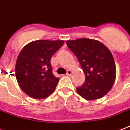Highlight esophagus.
Listing matches in <instances>:
<instances>
[{
	"mask_svg": "<svg viewBox=\"0 0 130 130\" xmlns=\"http://www.w3.org/2000/svg\"><path fill=\"white\" fill-rule=\"evenodd\" d=\"M72 74V72L71 71V70H67V74H66V75H67V76H71Z\"/></svg>",
	"mask_w": 130,
	"mask_h": 130,
	"instance_id": "obj_1",
	"label": "esophagus"
}]
</instances>
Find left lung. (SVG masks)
<instances>
[{
  "mask_svg": "<svg viewBox=\"0 0 130 130\" xmlns=\"http://www.w3.org/2000/svg\"><path fill=\"white\" fill-rule=\"evenodd\" d=\"M76 56L85 75V82L77 87L78 93L87 100L102 98L113 86L116 66L112 54L100 41L81 38L66 41Z\"/></svg>",
  "mask_w": 130,
  "mask_h": 130,
  "instance_id": "obj_1",
  "label": "left lung"
}]
</instances>
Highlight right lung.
<instances>
[{
    "label": "right lung",
    "mask_w": 130,
    "mask_h": 130,
    "mask_svg": "<svg viewBox=\"0 0 130 130\" xmlns=\"http://www.w3.org/2000/svg\"><path fill=\"white\" fill-rule=\"evenodd\" d=\"M63 43V40H37L20 51L15 64V77L26 95L41 100L54 92L59 78L52 74L50 59Z\"/></svg>",
    "instance_id": "add662e5"
}]
</instances>
